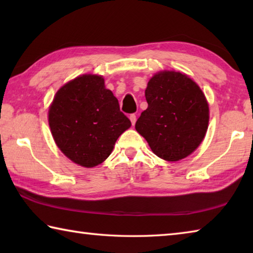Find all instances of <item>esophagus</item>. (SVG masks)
Listing matches in <instances>:
<instances>
[{"label": "esophagus", "instance_id": "34e87169", "mask_svg": "<svg viewBox=\"0 0 253 253\" xmlns=\"http://www.w3.org/2000/svg\"><path fill=\"white\" fill-rule=\"evenodd\" d=\"M129 119H130V122H131V125H135V123H136V119H137V116L135 114H131L130 116H129Z\"/></svg>", "mask_w": 253, "mask_h": 253}]
</instances>
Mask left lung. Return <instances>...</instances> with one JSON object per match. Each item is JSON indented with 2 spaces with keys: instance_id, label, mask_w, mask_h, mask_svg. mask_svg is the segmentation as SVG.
I'll list each match as a JSON object with an SVG mask.
<instances>
[{
  "instance_id": "obj_1",
  "label": "left lung",
  "mask_w": 253,
  "mask_h": 253,
  "mask_svg": "<svg viewBox=\"0 0 253 253\" xmlns=\"http://www.w3.org/2000/svg\"><path fill=\"white\" fill-rule=\"evenodd\" d=\"M145 97L148 107L135 128L154 154L176 162L193 153L209 125V105L199 85L181 72L161 71L148 81Z\"/></svg>"
}]
</instances>
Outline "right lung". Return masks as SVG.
I'll return each instance as SVG.
<instances>
[{"instance_id":"obj_1","label":"right lung","mask_w":253,"mask_h":253,"mask_svg":"<svg viewBox=\"0 0 253 253\" xmlns=\"http://www.w3.org/2000/svg\"><path fill=\"white\" fill-rule=\"evenodd\" d=\"M130 121L101 76L83 75L62 85L49 109V126L57 146L84 168L101 164Z\"/></svg>"}]
</instances>
